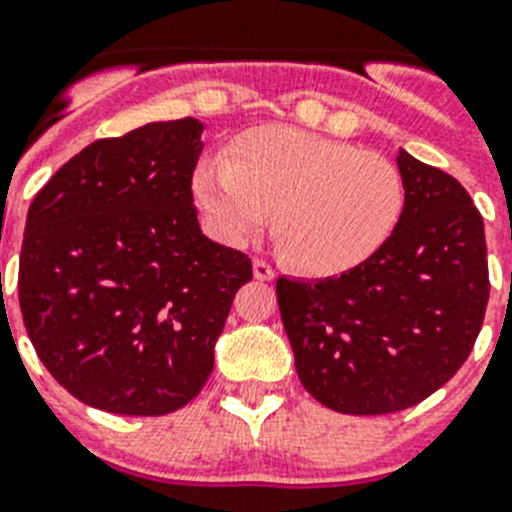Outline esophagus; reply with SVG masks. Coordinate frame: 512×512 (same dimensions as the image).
I'll list each match as a JSON object with an SVG mask.
<instances>
[{"label":"esophagus","mask_w":512,"mask_h":512,"mask_svg":"<svg viewBox=\"0 0 512 512\" xmlns=\"http://www.w3.org/2000/svg\"><path fill=\"white\" fill-rule=\"evenodd\" d=\"M253 277L259 279V282H271L274 279V269L264 259H253Z\"/></svg>","instance_id":"1"}]
</instances>
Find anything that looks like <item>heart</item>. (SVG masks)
Wrapping results in <instances>:
<instances>
[{
  "mask_svg": "<svg viewBox=\"0 0 512 512\" xmlns=\"http://www.w3.org/2000/svg\"><path fill=\"white\" fill-rule=\"evenodd\" d=\"M192 192L217 241L243 246L271 217L284 259L318 277L372 259L405 210L392 161L289 125L248 130L228 158L202 161Z\"/></svg>",
  "mask_w": 512,
  "mask_h": 512,
  "instance_id": "b5f03b06",
  "label": "heart"
}]
</instances>
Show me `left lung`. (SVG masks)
Listing matches in <instances>:
<instances>
[{"label":"left lung","mask_w":512,"mask_h":512,"mask_svg":"<svg viewBox=\"0 0 512 512\" xmlns=\"http://www.w3.org/2000/svg\"><path fill=\"white\" fill-rule=\"evenodd\" d=\"M405 210L390 241L341 277H279L277 302L302 387L325 408H413L472 354L485 320V223L467 189L397 153Z\"/></svg>","instance_id":"left-lung-1"}]
</instances>
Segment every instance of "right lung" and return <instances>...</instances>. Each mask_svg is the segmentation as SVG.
<instances>
[{
  "label": "right lung",
  "instance_id": "add662e5",
  "mask_svg": "<svg viewBox=\"0 0 512 512\" xmlns=\"http://www.w3.org/2000/svg\"><path fill=\"white\" fill-rule=\"evenodd\" d=\"M194 117L94 140L27 210L20 310L63 390L117 415H166L200 395L246 253L210 241L192 205Z\"/></svg>",
  "mask_w": 512,
  "mask_h": 512
}]
</instances>
